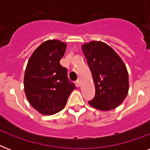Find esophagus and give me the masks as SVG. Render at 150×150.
<instances>
[{
    "label": "esophagus",
    "mask_w": 150,
    "mask_h": 150,
    "mask_svg": "<svg viewBox=\"0 0 150 150\" xmlns=\"http://www.w3.org/2000/svg\"><path fill=\"white\" fill-rule=\"evenodd\" d=\"M76 82H77L78 86H81V80L78 79L77 81H76Z\"/></svg>",
    "instance_id": "34e87169"
}]
</instances>
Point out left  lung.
<instances>
[{
  "label": "left lung",
  "mask_w": 150,
  "mask_h": 150,
  "mask_svg": "<svg viewBox=\"0 0 150 150\" xmlns=\"http://www.w3.org/2000/svg\"><path fill=\"white\" fill-rule=\"evenodd\" d=\"M82 50L96 89L89 105L101 110L116 108L125 99L128 91V75L125 64L116 52L103 42L86 43Z\"/></svg>",
  "instance_id": "obj_1"
}]
</instances>
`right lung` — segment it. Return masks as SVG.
<instances>
[{"label":"right lung","mask_w":150,"mask_h":150,"mask_svg":"<svg viewBox=\"0 0 150 150\" xmlns=\"http://www.w3.org/2000/svg\"><path fill=\"white\" fill-rule=\"evenodd\" d=\"M66 43L59 40L45 41L30 57L24 76L26 97L34 109L52 115L65 107L68 96L75 89L68 77V69L60 61Z\"/></svg>","instance_id":"obj_1"}]
</instances>
